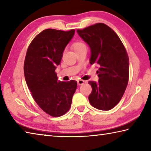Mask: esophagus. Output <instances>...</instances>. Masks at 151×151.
Here are the masks:
<instances>
[{"instance_id":"1","label":"esophagus","mask_w":151,"mask_h":151,"mask_svg":"<svg viewBox=\"0 0 151 151\" xmlns=\"http://www.w3.org/2000/svg\"><path fill=\"white\" fill-rule=\"evenodd\" d=\"M85 83V81H83V80H78L77 81V83H78V85H83L84 83Z\"/></svg>"}]
</instances>
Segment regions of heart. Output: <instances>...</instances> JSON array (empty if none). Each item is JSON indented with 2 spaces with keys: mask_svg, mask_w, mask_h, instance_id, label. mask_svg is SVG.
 <instances>
[{
  "mask_svg": "<svg viewBox=\"0 0 151 151\" xmlns=\"http://www.w3.org/2000/svg\"><path fill=\"white\" fill-rule=\"evenodd\" d=\"M85 47H86V45L85 43H83V42H75L73 44V48L75 52L76 51H77L78 50L81 49V48Z\"/></svg>",
  "mask_w": 151,
  "mask_h": 151,
  "instance_id": "obj_1",
  "label": "heart"
}]
</instances>
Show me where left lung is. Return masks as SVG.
I'll use <instances>...</instances> for the list:
<instances>
[{"instance_id":"left-lung-1","label":"left lung","mask_w":151,"mask_h":151,"mask_svg":"<svg viewBox=\"0 0 151 151\" xmlns=\"http://www.w3.org/2000/svg\"><path fill=\"white\" fill-rule=\"evenodd\" d=\"M77 32L91 48V65L99 67L98 83L88 82L92 86L89 102L94 108L109 111L121 101L129 82L127 50L116 33L104 23L77 30Z\"/></svg>"}]
</instances>
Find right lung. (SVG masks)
Returning <instances> with one entry per match:
<instances>
[{
	"label": "right lung",
	"mask_w": 151,
	"mask_h": 151,
	"mask_svg": "<svg viewBox=\"0 0 151 151\" xmlns=\"http://www.w3.org/2000/svg\"><path fill=\"white\" fill-rule=\"evenodd\" d=\"M74 34L75 29L42 30L30 42L25 57L24 77L33 99L43 111L54 117L68 111L77 86L76 81H58L55 73Z\"/></svg>",
	"instance_id": "add662e5"
}]
</instances>
